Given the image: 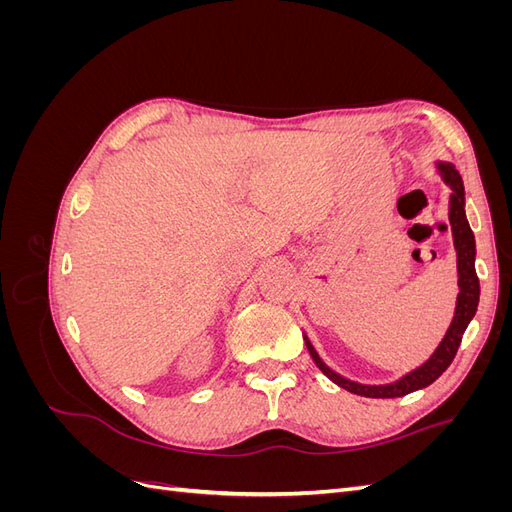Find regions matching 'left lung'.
I'll use <instances>...</instances> for the list:
<instances>
[{
  "label": "left lung",
  "instance_id": "left-lung-1",
  "mask_svg": "<svg viewBox=\"0 0 512 512\" xmlns=\"http://www.w3.org/2000/svg\"><path fill=\"white\" fill-rule=\"evenodd\" d=\"M440 175L444 179V183L451 188V198H448V220H451V230H453V243H455V252H457V286H459V294H457V305H455V316L451 327H448L446 335L442 337L440 346L436 348L429 359L416 367L410 374H406L404 378H399L397 382L391 384H359L352 382L344 376L335 374L331 367L324 365V361L318 356V352L314 350L312 342H309L307 335H303L305 346L312 354V359L316 363V367L327 376L331 382H335L342 389L361 395V397H376V399H389V397H404L412 391L425 389L431 382H436L446 367L453 363L457 348L461 344L463 331L468 329L470 320L476 314L478 307V294H480V284L476 277V269H474V258H476V243H474V232L468 224L466 218V192H463V181L459 177V173L455 170L453 164L446 162H438Z\"/></svg>",
  "mask_w": 512,
  "mask_h": 512
}]
</instances>
